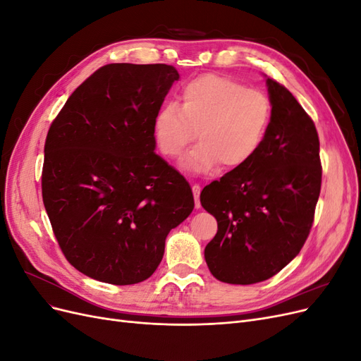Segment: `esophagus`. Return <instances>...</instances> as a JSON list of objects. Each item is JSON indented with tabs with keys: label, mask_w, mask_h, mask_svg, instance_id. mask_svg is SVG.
Instances as JSON below:
<instances>
[{
	"label": "esophagus",
	"mask_w": 361,
	"mask_h": 361,
	"mask_svg": "<svg viewBox=\"0 0 361 361\" xmlns=\"http://www.w3.org/2000/svg\"><path fill=\"white\" fill-rule=\"evenodd\" d=\"M200 191H202V187H200V185H197V183H194L192 185V194H194V202H195V207H197V209H199V207L202 206L200 204Z\"/></svg>",
	"instance_id": "1"
}]
</instances>
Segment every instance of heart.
<instances>
[{"label": "heart", "mask_w": 361, "mask_h": 361, "mask_svg": "<svg viewBox=\"0 0 361 361\" xmlns=\"http://www.w3.org/2000/svg\"><path fill=\"white\" fill-rule=\"evenodd\" d=\"M272 120L269 97L228 76L206 73L180 90V105H162L154 118L155 141L162 155L179 159L195 140L200 143L182 161L194 174L221 167L239 170L253 159L268 135Z\"/></svg>", "instance_id": "heart-1"}]
</instances>
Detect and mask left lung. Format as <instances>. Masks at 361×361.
<instances>
[{"label":"left lung","instance_id":"8db88e82","mask_svg":"<svg viewBox=\"0 0 361 361\" xmlns=\"http://www.w3.org/2000/svg\"><path fill=\"white\" fill-rule=\"evenodd\" d=\"M272 120L257 155L200 194L218 231L204 248L211 274L231 285L271 279L300 253L312 228L322 169L313 120L267 78Z\"/></svg>","mask_w":361,"mask_h":361}]
</instances>
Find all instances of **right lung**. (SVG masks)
Instances as JSON below:
<instances>
[{"instance_id":"right-lung-1","label":"right lung","mask_w":361,"mask_h":361,"mask_svg":"<svg viewBox=\"0 0 361 361\" xmlns=\"http://www.w3.org/2000/svg\"><path fill=\"white\" fill-rule=\"evenodd\" d=\"M178 80L169 64H106L48 130L43 204L63 255L87 277L149 279L169 232L194 209L188 182L155 154L154 118Z\"/></svg>"}]
</instances>
